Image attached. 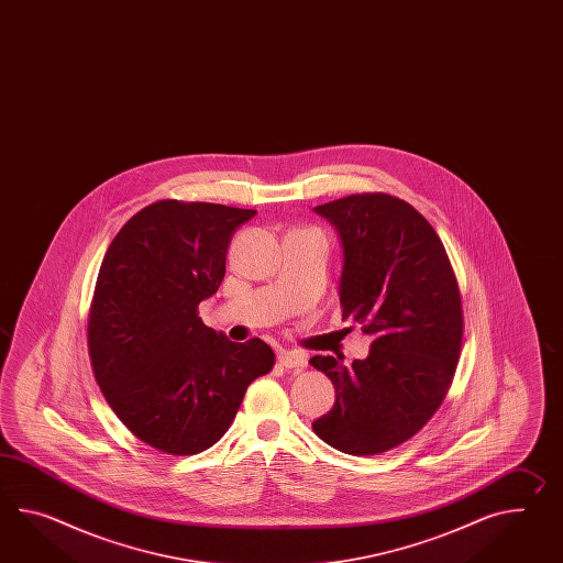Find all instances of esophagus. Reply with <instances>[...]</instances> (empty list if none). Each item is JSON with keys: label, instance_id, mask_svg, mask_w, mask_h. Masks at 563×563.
<instances>
[{"label": "esophagus", "instance_id": "obj_1", "mask_svg": "<svg viewBox=\"0 0 563 563\" xmlns=\"http://www.w3.org/2000/svg\"><path fill=\"white\" fill-rule=\"evenodd\" d=\"M278 362L283 368H292V371H302L307 366V357L299 352H283L278 356Z\"/></svg>", "mask_w": 563, "mask_h": 563}]
</instances>
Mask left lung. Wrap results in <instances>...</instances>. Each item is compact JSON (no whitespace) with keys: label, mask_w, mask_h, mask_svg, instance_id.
Returning <instances> with one entry per match:
<instances>
[{"label":"left lung","mask_w":563,"mask_h":563,"mask_svg":"<svg viewBox=\"0 0 563 563\" xmlns=\"http://www.w3.org/2000/svg\"><path fill=\"white\" fill-rule=\"evenodd\" d=\"M316 213L342 242V319L372 343L352 366L311 357L335 386L313 431L343 453L388 452L426 426L452 384L464 333L457 280L431 223L398 197L350 195Z\"/></svg>","instance_id":"left-lung-1"}]
</instances>
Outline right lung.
Instances as JSON below:
<instances>
[{
    "instance_id": "1",
    "label": "right lung",
    "mask_w": 563,
    "mask_h": 563,
    "mask_svg": "<svg viewBox=\"0 0 563 563\" xmlns=\"http://www.w3.org/2000/svg\"><path fill=\"white\" fill-rule=\"evenodd\" d=\"M254 209L156 201L113 238L97 275L87 340L97 384L140 441L170 455L211 448L252 380L275 366L258 338L207 328L232 235Z\"/></svg>"
}]
</instances>
